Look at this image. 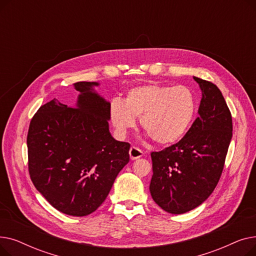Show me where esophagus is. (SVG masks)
<instances>
[{"label": "esophagus", "mask_w": 256, "mask_h": 256, "mask_svg": "<svg viewBox=\"0 0 256 256\" xmlns=\"http://www.w3.org/2000/svg\"><path fill=\"white\" fill-rule=\"evenodd\" d=\"M143 156V152L137 148L135 146H132L130 150V160H137L139 158H141Z\"/></svg>", "instance_id": "34e87169"}]
</instances>
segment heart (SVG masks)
Masks as SVG:
<instances>
[{
    "mask_svg": "<svg viewBox=\"0 0 256 256\" xmlns=\"http://www.w3.org/2000/svg\"><path fill=\"white\" fill-rule=\"evenodd\" d=\"M196 113V98L186 86L146 84L128 91L124 102L113 100L109 118L117 135L122 137L140 118L142 130L158 145L180 141Z\"/></svg>",
    "mask_w": 256,
    "mask_h": 256,
    "instance_id": "1",
    "label": "heart"
}]
</instances>
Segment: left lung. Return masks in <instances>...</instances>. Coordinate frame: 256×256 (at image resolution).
Listing matches in <instances>:
<instances>
[{"label":"left lung","instance_id":"1","mask_svg":"<svg viewBox=\"0 0 256 256\" xmlns=\"http://www.w3.org/2000/svg\"><path fill=\"white\" fill-rule=\"evenodd\" d=\"M202 98L199 117L178 143L152 152L150 191L165 212L178 214L194 210L216 188L232 137V119L219 88L193 76Z\"/></svg>","mask_w":256,"mask_h":256}]
</instances>
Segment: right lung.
Masks as SVG:
<instances>
[{"mask_svg": "<svg viewBox=\"0 0 256 256\" xmlns=\"http://www.w3.org/2000/svg\"><path fill=\"white\" fill-rule=\"evenodd\" d=\"M98 85L74 84L80 92L74 106L56 98L40 106L26 137L35 188L70 216L96 212L130 160V145L115 140L109 130L110 102L94 90Z\"/></svg>", "mask_w": 256, "mask_h": 256, "instance_id": "obj_1", "label": "right lung"}]
</instances>
